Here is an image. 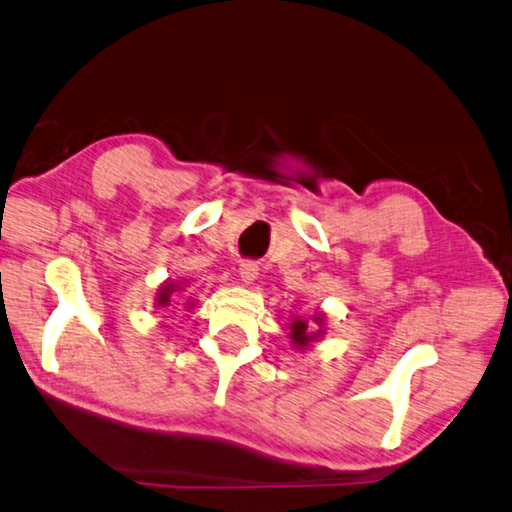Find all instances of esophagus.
Returning <instances> with one entry per match:
<instances>
[{
  "mask_svg": "<svg viewBox=\"0 0 512 512\" xmlns=\"http://www.w3.org/2000/svg\"><path fill=\"white\" fill-rule=\"evenodd\" d=\"M238 272H240V279L242 281L251 283L258 276V265L254 261H242L240 267H238Z\"/></svg>",
  "mask_w": 512,
  "mask_h": 512,
  "instance_id": "obj_1",
  "label": "esophagus"
}]
</instances>
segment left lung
Here are the masks:
<instances>
[{
    "label": "left lung",
    "mask_w": 512,
    "mask_h": 512,
    "mask_svg": "<svg viewBox=\"0 0 512 512\" xmlns=\"http://www.w3.org/2000/svg\"><path fill=\"white\" fill-rule=\"evenodd\" d=\"M315 321H317V317H315ZM290 330H292V342L297 344V348L308 346V342H312V339H315V335L308 333V324L303 319H294L292 324H290ZM319 333H321V330H319Z\"/></svg>",
    "instance_id": "1"
}]
</instances>
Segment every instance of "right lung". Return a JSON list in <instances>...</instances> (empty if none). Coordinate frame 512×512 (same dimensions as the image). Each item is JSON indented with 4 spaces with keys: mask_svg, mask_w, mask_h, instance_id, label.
Wrapping results in <instances>:
<instances>
[{
    "mask_svg": "<svg viewBox=\"0 0 512 512\" xmlns=\"http://www.w3.org/2000/svg\"><path fill=\"white\" fill-rule=\"evenodd\" d=\"M173 288H177V285H164V288H161L159 290V294H157V303H159V306H170V294H173Z\"/></svg>",
    "mask_w": 512,
    "mask_h": 512,
    "instance_id": "right-lung-1",
    "label": "right lung"
}]
</instances>
